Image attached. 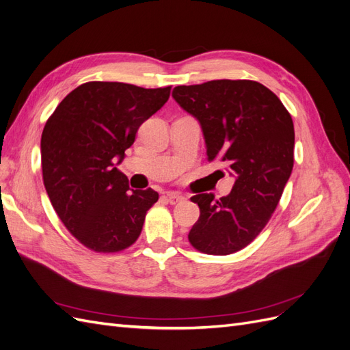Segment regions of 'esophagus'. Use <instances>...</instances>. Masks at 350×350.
<instances>
[{
  "label": "esophagus",
  "mask_w": 350,
  "mask_h": 350,
  "mask_svg": "<svg viewBox=\"0 0 350 350\" xmlns=\"http://www.w3.org/2000/svg\"><path fill=\"white\" fill-rule=\"evenodd\" d=\"M183 200H184V197L176 194V193H169V194L166 196V201H167L169 204H178V203H181Z\"/></svg>",
  "instance_id": "obj_1"
}]
</instances>
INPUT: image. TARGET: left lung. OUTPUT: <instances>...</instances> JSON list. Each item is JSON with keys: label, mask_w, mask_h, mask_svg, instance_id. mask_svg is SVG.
I'll return each instance as SVG.
<instances>
[{"label": "left lung", "mask_w": 350, "mask_h": 350, "mask_svg": "<svg viewBox=\"0 0 350 350\" xmlns=\"http://www.w3.org/2000/svg\"><path fill=\"white\" fill-rule=\"evenodd\" d=\"M172 96L200 121L208 162H224L237 178L220 200L207 193L191 197L200 217L188 241L210 256L241 251L269 224L292 174V116L276 94L252 80L176 86Z\"/></svg>", "instance_id": "8db88e82"}]
</instances>
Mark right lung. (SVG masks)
Wrapping results in <instances>:
<instances>
[{"mask_svg":"<svg viewBox=\"0 0 350 350\" xmlns=\"http://www.w3.org/2000/svg\"><path fill=\"white\" fill-rule=\"evenodd\" d=\"M169 94L171 86L88 81L48 118L40 139L42 178L58 217L86 248L120 252L140 237L159 194L152 188L130 191L129 178L113 165Z\"/></svg>","mask_w":350,"mask_h":350,"instance_id":"right-lung-1","label":"right lung"}]
</instances>
